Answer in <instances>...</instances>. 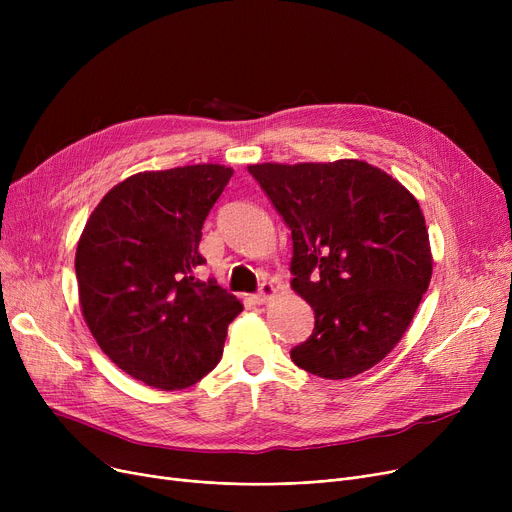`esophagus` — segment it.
<instances>
[{
    "label": "esophagus",
    "instance_id": "esophagus-1",
    "mask_svg": "<svg viewBox=\"0 0 512 512\" xmlns=\"http://www.w3.org/2000/svg\"><path fill=\"white\" fill-rule=\"evenodd\" d=\"M278 294V288L272 284V282H263L261 284V290L255 294V303H259V305H263V303H267V301H272L274 297Z\"/></svg>",
    "mask_w": 512,
    "mask_h": 512
}]
</instances>
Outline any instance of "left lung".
Wrapping results in <instances>:
<instances>
[{"label":"left lung","instance_id":"8db88e82","mask_svg":"<svg viewBox=\"0 0 512 512\" xmlns=\"http://www.w3.org/2000/svg\"><path fill=\"white\" fill-rule=\"evenodd\" d=\"M292 232V290L315 313L290 351L301 369L346 380L400 342L432 280V249L417 199L359 159L249 166Z\"/></svg>","mask_w":512,"mask_h":512}]
</instances>
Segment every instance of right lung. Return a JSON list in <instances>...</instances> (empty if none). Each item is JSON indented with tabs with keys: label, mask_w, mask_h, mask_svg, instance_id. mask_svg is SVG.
Segmentation results:
<instances>
[{
	"label": "right lung",
	"mask_w": 512,
	"mask_h": 512,
	"mask_svg": "<svg viewBox=\"0 0 512 512\" xmlns=\"http://www.w3.org/2000/svg\"><path fill=\"white\" fill-rule=\"evenodd\" d=\"M232 174L220 164L139 172L101 199L80 234L83 317L101 351L147 386L197 384L242 311L218 282L195 278L203 222Z\"/></svg>",
	"instance_id": "add662e5"
}]
</instances>
